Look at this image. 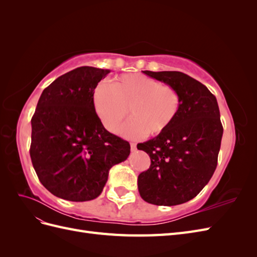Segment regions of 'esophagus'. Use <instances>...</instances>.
I'll return each instance as SVG.
<instances>
[{
	"mask_svg": "<svg viewBox=\"0 0 257 257\" xmlns=\"http://www.w3.org/2000/svg\"><path fill=\"white\" fill-rule=\"evenodd\" d=\"M137 149V145L134 144V143H131V150L132 151H136Z\"/></svg>",
	"mask_w": 257,
	"mask_h": 257,
	"instance_id": "obj_1",
	"label": "esophagus"
}]
</instances>
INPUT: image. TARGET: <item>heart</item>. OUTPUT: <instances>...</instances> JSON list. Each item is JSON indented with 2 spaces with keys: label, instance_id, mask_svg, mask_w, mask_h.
Instances as JSON below:
<instances>
[{
  "label": "heart",
  "instance_id": "obj_1",
  "mask_svg": "<svg viewBox=\"0 0 257 257\" xmlns=\"http://www.w3.org/2000/svg\"><path fill=\"white\" fill-rule=\"evenodd\" d=\"M95 111L103 125L116 133L127 115L121 134L130 139L158 135L167 130L177 118L181 97L170 85L143 74L123 75L112 85L99 83L93 94Z\"/></svg>",
  "mask_w": 257,
  "mask_h": 257
}]
</instances>
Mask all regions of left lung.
<instances>
[{
    "label": "left lung",
    "instance_id": "obj_1",
    "mask_svg": "<svg viewBox=\"0 0 257 257\" xmlns=\"http://www.w3.org/2000/svg\"><path fill=\"white\" fill-rule=\"evenodd\" d=\"M143 73L176 89L181 107L167 130L137 145L151 160L149 169L138 176V191L149 204L180 205L205 188L216 168L223 135L219 105L206 85L189 75Z\"/></svg>",
    "mask_w": 257,
    "mask_h": 257
}]
</instances>
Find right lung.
<instances>
[{
  "mask_svg": "<svg viewBox=\"0 0 257 257\" xmlns=\"http://www.w3.org/2000/svg\"><path fill=\"white\" fill-rule=\"evenodd\" d=\"M109 73L77 67L49 84L38 99L30 155L38 179L54 196L96 198L110 168L128 158L130 144L104 127L93 103L97 83Z\"/></svg>",
  "mask_w": 257,
  "mask_h": 257,
  "instance_id": "right-lung-1",
  "label": "right lung"
}]
</instances>
